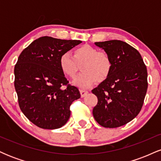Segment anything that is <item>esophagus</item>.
<instances>
[{"instance_id": "1", "label": "esophagus", "mask_w": 161, "mask_h": 161, "mask_svg": "<svg viewBox=\"0 0 161 161\" xmlns=\"http://www.w3.org/2000/svg\"><path fill=\"white\" fill-rule=\"evenodd\" d=\"M79 92H80V94H81V96L82 97H85L87 94H88V91H86V90H83V89H80L79 90Z\"/></svg>"}]
</instances>
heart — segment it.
Here are the masks:
<instances>
[{
    "label": "heart",
    "instance_id": "obj_1",
    "mask_svg": "<svg viewBox=\"0 0 161 161\" xmlns=\"http://www.w3.org/2000/svg\"><path fill=\"white\" fill-rule=\"evenodd\" d=\"M81 66L82 71L73 80V84L79 88H88L97 82H103L108 78L112 69V60L107 53L99 51L91 45H84L73 51V56L69 53H62L59 59V66L62 73L69 78H73Z\"/></svg>",
    "mask_w": 161,
    "mask_h": 161
}]
</instances>
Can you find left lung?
<instances>
[{
  "label": "left lung",
  "mask_w": 161,
  "mask_h": 161,
  "mask_svg": "<svg viewBox=\"0 0 161 161\" xmlns=\"http://www.w3.org/2000/svg\"><path fill=\"white\" fill-rule=\"evenodd\" d=\"M112 60L109 77L92 93L97 97L93 116L101 126L116 128L139 114L147 89V68L139 52L119 40L95 42Z\"/></svg>",
  "instance_id": "left-lung-1"
}]
</instances>
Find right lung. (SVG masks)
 I'll return each mask as SVG.
<instances>
[{"instance_id":"right-lung-1","label":"right lung","mask_w":161,"mask_h":161,"mask_svg":"<svg viewBox=\"0 0 161 161\" xmlns=\"http://www.w3.org/2000/svg\"><path fill=\"white\" fill-rule=\"evenodd\" d=\"M81 42L41 37L19 56L14 67L19 106L29 120L40 128L55 129L65 125L70 105L81 97L59 66L60 55Z\"/></svg>"}]
</instances>
